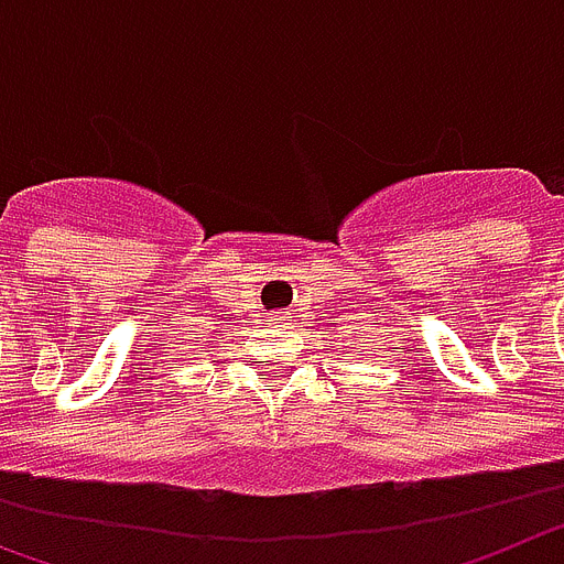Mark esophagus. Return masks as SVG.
Listing matches in <instances>:
<instances>
[{
    "instance_id": "esophagus-1",
    "label": "esophagus",
    "mask_w": 564,
    "mask_h": 564,
    "mask_svg": "<svg viewBox=\"0 0 564 564\" xmlns=\"http://www.w3.org/2000/svg\"><path fill=\"white\" fill-rule=\"evenodd\" d=\"M275 321H278V323H281V321H283V317H281V315H278V317H275Z\"/></svg>"
}]
</instances>
